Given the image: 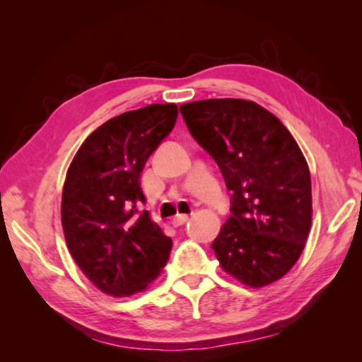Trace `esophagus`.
I'll list each match as a JSON object with an SVG mask.
<instances>
[{"label":"esophagus","mask_w":362,"mask_h":362,"mask_svg":"<svg viewBox=\"0 0 362 362\" xmlns=\"http://www.w3.org/2000/svg\"><path fill=\"white\" fill-rule=\"evenodd\" d=\"M188 220L187 214H177V216L173 218V225L174 226H182Z\"/></svg>","instance_id":"esophagus-1"}]
</instances>
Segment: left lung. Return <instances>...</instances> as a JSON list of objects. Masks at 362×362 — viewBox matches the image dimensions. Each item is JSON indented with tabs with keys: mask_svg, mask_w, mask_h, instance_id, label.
I'll return each instance as SVG.
<instances>
[{
	"mask_svg": "<svg viewBox=\"0 0 362 362\" xmlns=\"http://www.w3.org/2000/svg\"><path fill=\"white\" fill-rule=\"evenodd\" d=\"M192 136L231 189V216L212 243L220 267L254 289L291 272L311 228V177L296 139L252 100L206 99L180 107Z\"/></svg>",
	"mask_w": 362,
	"mask_h": 362,
	"instance_id": "1",
	"label": "left lung"
}]
</instances>
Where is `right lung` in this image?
Segmentation results:
<instances>
[{
	"mask_svg": "<svg viewBox=\"0 0 362 362\" xmlns=\"http://www.w3.org/2000/svg\"><path fill=\"white\" fill-rule=\"evenodd\" d=\"M175 103H151L103 122L66 170L62 228L73 259L112 297L144 292L166 267L173 241L153 222L140 185L146 159L174 129Z\"/></svg>",
	"mask_w": 362,
	"mask_h": 362,
	"instance_id": "obj_1",
	"label": "right lung"
}]
</instances>
